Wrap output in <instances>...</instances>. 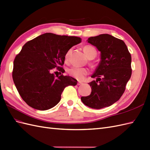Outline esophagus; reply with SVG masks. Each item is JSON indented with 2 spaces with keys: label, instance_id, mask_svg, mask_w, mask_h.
Listing matches in <instances>:
<instances>
[{
  "label": "esophagus",
  "instance_id": "obj_1",
  "mask_svg": "<svg viewBox=\"0 0 150 150\" xmlns=\"http://www.w3.org/2000/svg\"><path fill=\"white\" fill-rule=\"evenodd\" d=\"M82 84H83L82 82H80V81L78 82V85H82Z\"/></svg>",
  "mask_w": 150,
  "mask_h": 150
}]
</instances>
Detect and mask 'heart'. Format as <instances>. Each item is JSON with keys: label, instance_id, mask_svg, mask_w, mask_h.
<instances>
[{"label": "heart", "instance_id": "1", "mask_svg": "<svg viewBox=\"0 0 150 150\" xmlns=\"http://www.w3.org/2000/svg\"><path fill=\"white\" fill-rule=\"evenodd\" d=\"M83 51L87 57L90 58V59H92L97 56V51L95 47L90 46V45H86L83 47ZM72 53V49H69L65 53L64 58L65 62H68L69 57H70ZM92 65L93 64L92 62L90 63ZM88 69L86 67H78L72 66L67 69V72L72 77L74 78L77 79H82L86 75L88 74Z\"/></svg>", "mask_w": 150, "mask_h": 150}]
</instances>
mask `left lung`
Wrapping results in <instances>:
<instances>
[{"mask_svg":"<svg viewBox=\"0 0 150 150\" xmlns=\"http://www.w3.org/2000/svg\"><path fill=\"white\" fill-rule=\"evenodd\" d=\"M88 42L100 51L101 61L92 76L96 81L88 83L92 92L81 101L93 109L110 106L122 96L131 77V54L122 40L111 35L91 37Z\"/></svg>","mask_w":150,"mask_h":150,"instance_id":"1","label":"left lung"}]
</instances>
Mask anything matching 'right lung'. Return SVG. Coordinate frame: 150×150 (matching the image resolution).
Segmentation results:
<instances>
[{"label":"right lung","mask_w":150,"mask_h":150,"mask_svg":"<svg viewBox=\"0 0 150 150\" xmlns=\"http://www.w3.org/2000/svg\"><path fill=\"white\" fill-rule=\"evenodd\" d=\"M81 42L74 36L46 33L28 41L14 60L13 79L22 99L29 106L45 111L59 103L66 86L77 80L69 76H57L53 69L62 72L67 51Z\"/></svg>","instance_id":"add662e5"}]
</instances>
